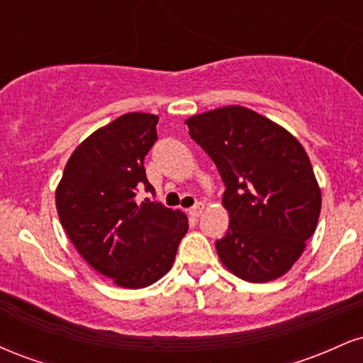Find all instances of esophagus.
I'll return each mask as SVG.
<instances>
[{
	"instance_id": "esophagus-1",
	"label": "esophagus",
	"mask_w": 363,
	"mask_h": 363,
	"mask_svg": "<svg viewBox=\"0 0 363 363\" xmlns=\"http://www.w3.org/2000/svg\"><path fill=\"white\" fill-rule=\"evenodd\" d=\"M203 210H205V205H203V203H198V205H194L193 208H191L189 215L193 216V218H198V216L203 213Z\"/></svg>"
}]
</instances>
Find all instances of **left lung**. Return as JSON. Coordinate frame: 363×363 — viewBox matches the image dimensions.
Masks as SVG:
<instances>
[{
  "mask_svg": "<svg viewBox=\"0 0 363 363\" xmlns=\"http://www.w3.org/2000/svg\"><path fill=\"white\" fill-rule=\"evenodd\" d=\"M189 136L225 182L228 230L215 247L225 268L251 283L290 272L318 227L320 187L301 141L242 106L187 118Z\"/></svg>",
  "mask_w": 363,
  "mask_h": 363,
  "instance_id": "left-lung-1",
  "label": "left lung"
}]
</instances>
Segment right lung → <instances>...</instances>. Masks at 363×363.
Instances as JSON below:
<instances>
[{
	"label": "right lung",
	"instance_id": "right-lung-1",
	"mask_svg": "<svg viewBox=\"0 0 363 363\" xmlns=\"http://www.w3.org/2000/svg\"><path fill=\"white\" fill-rule=\"evenodd\" d=\"M158 116L128 112L74 148L56 187L60 222L91 268L123 289H145L172 268L187 216L160 203L143 160L157 141Z\"/></svg>",
	"mask_w": 363,
	"mask_h": 363
}]
</instances>
